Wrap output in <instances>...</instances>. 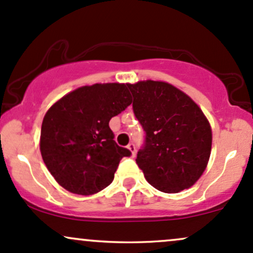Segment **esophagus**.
I'll return each mask as SVG.
<instances>
[{"instance_id":"34e87169","label":"esophagus","mask_w":253,"mask_h":253,"mask_svg":"<svg viewBox=\"0 0 253 253\" xmlns=\"http://www.w3.org/2000/svg\"><path fill=\"white\" fill-rule=\"evenodd\" d=\"M127 148L130 149V152H131L132 157H134L135 153H136V146H135V143L134 142H130L129 145H127Z\"/></svg>"}]
</instances>
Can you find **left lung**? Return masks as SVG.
<instances>
[{
  "label": "left lung",
  "instance_id": "left-lung-1",
  "mask_svg": "<svg viewBox=\"0 0 253 253\" xmlns=\"http://www.w3.org/2000/svg\"><path fill=\"white\" fill-rule=\"evenodd\" d=\"M134 115L145 130L136 163L154 188L178 193L199 180L211 153L212 132L194 101L169 83L126 84Z\"/></svg>",
  "mask_w": 253,
  "mask_h": 253
}]
</instances>
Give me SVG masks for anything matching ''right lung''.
Returning a JSON list of instances; mask_svg holds the SVG:
<instances>
[{"label":"right lung","mask_w":253,"mask_h":253,"mask_svg":"<svg viewBox=\"0 0 253 253\" xmlns=\"http://www.w3.org/2000/svg\"><path fill=\"white\" fill-rule=\"evenodd\" d=\"M131 102L126 84H94L65 95L48 110L40 149L61 187L90 195L113 181L121 159L131 152L117 145L108 123Z\"/></svg>","instance_id":"add662e5"}]
</instances>
